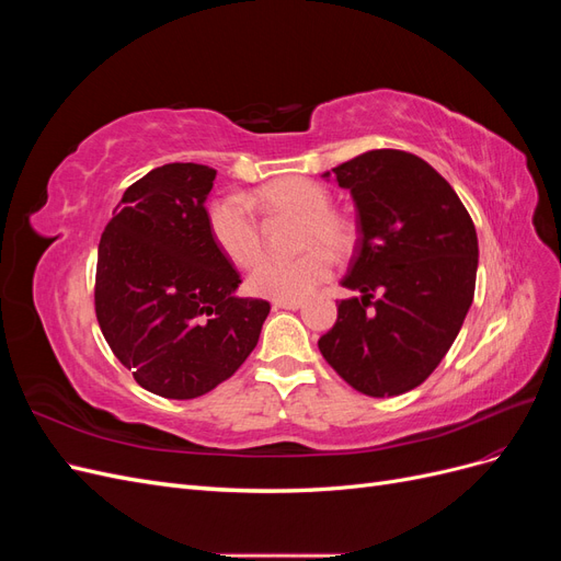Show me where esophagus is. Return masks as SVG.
Instances as JSON below:
<instances>
[{"label":"esophagus","instance_id":"esophagus-1","mask_svg":"<svg viewBox=\"0 0 561 561\" xmlns=\"http://www.w3.org/2000/svg\"><path fill=\"white\" fill-rule=\"evenodd\" d=\"M299 307H301V299H276L274 301V309H290V311H295Z\"/></svg>","mask_w":561,"mask_h":561}]
</instances>
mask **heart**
I'll list each match as a JSON object with an SVG mask.
<instances>
[{"mask_svg": "<svg viewBox=\"0 0 561 561\" xmlns=\"http://www.w3.org/2000/svg\"><path fill=\"white\" fill-rule=\"evenodd\" d=\"M252 203L266 215L299 219L297 250H307L295 260H266L252 271L248 287L266 299H301L313 293L332 274V260H344L353 250L355 229L344 215L332 208L328 190L307 178H280L254 190ZM213 243L225 257L250 268L260 262L264 241L257 219L239 196H217L206 210Z\"/></svg>", "mask_w": 561, "mask_h": 561, "instance_id": "heart-1", "label": "heart"}]
</instances>
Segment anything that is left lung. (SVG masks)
I'll use <instances>...</instances> for the list:
<instances>
[{
  "mask_svg": "<svg viewBox=\"0 0 561 561\" xmlns=\"http://www.w3.org/2000/svg\"><path fill=\"white\" fill-rule=\"evenodd\" d=\"M332 175L358 210L360 239L342 285L360 297L339 301L318 348L360 393L400 396L433 375L463 325L478 233L451 184L410 151L371 149Z\"/></svg>",
  "mask_w": 561,
  "mask_h": 561,
  "instance_id": "left-lung-1",
  "label": "left lung"
}]
</instances>
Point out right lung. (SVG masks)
I'll use <instances>...</instances> for the list:
<instances>
[{"label": "right lung", "mask_w": 561, "mask_h": 561, "mask_svg": "<svg viewBox=\"0 0 561 561\" xmlns=\"http://www.w3.org/2000/svg\"><path fill=\"white\" fill-rule=\"evenodd\" d=\"M217 171L165 163L124 192L98 245L95 316L112 353L149 393L192 400L227 381L260 342L268 301L236 297L206 198Z\"/></svg>", "instance_id": "obj_1"}]
</instances>
